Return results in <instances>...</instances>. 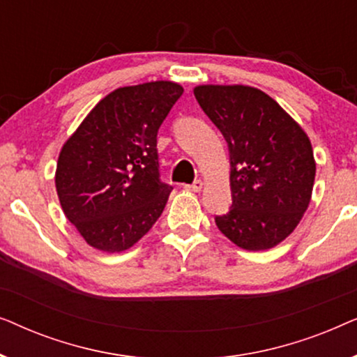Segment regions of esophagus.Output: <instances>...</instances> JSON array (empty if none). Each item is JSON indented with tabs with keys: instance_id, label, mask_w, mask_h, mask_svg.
I'll return each mask as SVG.
<instances>
[{
	"instance_id": "esophagus-1",
	"label": "esophagus",
	"mask_w": 357,
	"mask_h": 357,
	"mask_svg": "<svg viewBox=\"0 0 357 357\" xmlns=\"http://www.w3.org/2000/svg\"><path fill=\"white\" fill-rule=\"evenodd\" d=\"M203 185H204L203 180H195V182H193L192 185H185V188H187L188 192H195V193H198V192H202Z\"/></svg>"
}]
</instances>
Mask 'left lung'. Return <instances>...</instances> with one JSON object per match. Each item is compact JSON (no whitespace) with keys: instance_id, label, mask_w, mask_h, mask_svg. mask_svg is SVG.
Segmentation results:
<instances>
[{"instance_id":"left-lung-1","label":"left lung","mask_w":357,"mask_h":357,"mask_svg":"<svg viewBox=\"0 0 357 357\" xmlns=\"http://www.w3.org/2000/svg\"><path fill=\"white\" fill-rule=\"evenodd\" d=\"M193 92L231 154L232 208L216 226L243 250L276 247L309 208L317 170L309 136L257 87L202 84Z\"/></svg>"}]
</instances>
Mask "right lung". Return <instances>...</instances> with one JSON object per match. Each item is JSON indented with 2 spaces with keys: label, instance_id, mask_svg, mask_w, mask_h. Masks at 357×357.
<instances>
[{
  "label": "right lung",
  "instance_id": "add662e5",
  "mask_svg": "<svg viewBox=\"0 0 357 357\" xmlns=\"http://www.w3.org/2000/svg\"><path fill=\"white\" fill-rule=\"evenodd\" d=\"M182 94L174 81L119 87L65 141L55 187L87 245L128 250L162 214L172 187L159 180L158 130Z\"/></svg>",
  "mask_w": 357,
  "mask_h": 357
}]
</instances>
